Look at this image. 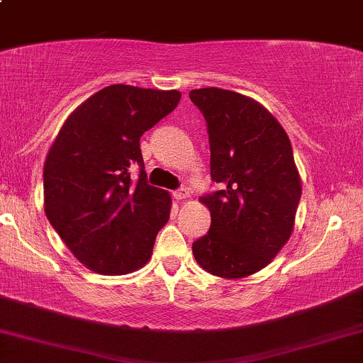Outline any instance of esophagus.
I'll use <instances>...</instances> for the list:
<instances>
[{"label":"esophagus","mask_w":363,"mask_h":363,"mask_svg":"<svg viewBox=\"0 0 363 363\" xmlns=\"http://www.w3.org/2000/svg\"><path fill=\"white\" fill-rule=\"evenodd\" d=\"M172 196H174V199H176V201H184V199H187V198H191L189 191H187V189H181V191H174V193H172Z\"/></svg>","instance_id":"1"}]
</instances>
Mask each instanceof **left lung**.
Masks as SVG:
<instances>
[{"instance_id":"1","label":"left lung","mask_w":363,"mask_h":363,"mask_svg":"<svg viewBox=\"0 0 363 363\" xmlns=\"http://www.w3.org/2000/svg\"><path fill=\"white\" fill-rule=\"evenodd\" d=\"M191 101L205 116L211 179L222 191L199 201L210 230L193 244L196 262L235 280L268 266L289 242L302 184L289 135L259 102L232 90L198 89Z\"/></svg>"}]
</instances>
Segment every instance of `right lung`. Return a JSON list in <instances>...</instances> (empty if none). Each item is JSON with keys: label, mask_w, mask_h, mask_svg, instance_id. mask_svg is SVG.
I'll return each instance as SVG.
<instances>
[{"label": "right lung", "mask_w": 363, "mask_h": 363, "mask_svg": "<svg viewBox=\"0 0 363 363\" xmlns=\"http://www.w3.org/2000/svg\"><path fill=\"white\" fill-rule=\"evenodd\" d=\"M181 101L177 90L111 85L74 109L44 164V211L73 256L95 273L143 268L169 222L167 191L147 184L140 138ZM140 164L138 183L128 169Z\"/></svg>", "instance_id": "right-lung-1"}]
</instances>
